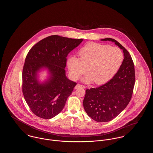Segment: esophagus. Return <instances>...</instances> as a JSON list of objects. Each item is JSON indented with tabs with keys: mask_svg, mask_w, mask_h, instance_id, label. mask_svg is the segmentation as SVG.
Listing matches in <instances>:
<instances>
[{
	"mask_svg": "<svg viewBox=\"0 0 153 153\" xmlns=\"http://www.w3.org/2000/svg\"><path fill=\"white\" fill-rule=\"evenodd\" d=\"M85 88V85H81V84H77L76 85V87H75L76 89H78V88Z\"/></svg>",
	"mask_w": 153,
	"mask_h": 153,
	"instance_id": "34e87169",
	"label": "esophagus"
}]
</instances>
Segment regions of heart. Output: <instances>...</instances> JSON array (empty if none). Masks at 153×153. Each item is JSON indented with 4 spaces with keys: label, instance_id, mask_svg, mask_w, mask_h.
<instances>
[{
    "label": "heart",
    "instance_id": "1",
    "mask_svg": "<svg viewBox=\"0 0 153 153\" xmlns=\"http://www.w3.org/2000/svg\"><path fill=\"white\" fill-rule=\"evenodd\" d=\"M80 58L72 56L68 58L67 65L69 73L77 79L86 72L83 79L86 82L94 81L102 85L111 80L117 72L123 61V53L117 47L89 43L79 51Z\"/></svg>",
    "mask_w": 153,
    "mask_h": 153
}]
</instances>
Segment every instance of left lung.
<instances>
[{
  "mask_svg": "<svg viewBox=\"0 0 153 153\" xmlns=\"http://www.w3.org/2000/svg\"><path fill=\"white\" fill-rule=\"evenodd\" d=\"M102 41L115 42L123 50L122 64L114 77L100 87L86 89L83 105L88 115L98 122L113 120L131 100L135 81V69L131 55L114 39L106 38Z\"/></svg>",
  "mask_w": 153,
  "mask_h": 153,
  "instance_id": "left-lung-1",
  "label": "left lung"
}]
</instances>
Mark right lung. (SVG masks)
I'll return each mask as SVG.
<instances>
[{"instance_id":"add662e5","label":"right lung","mask_w":153,"mask_h":153,"mask_svg":"<svg viewBox=\"0 0 153 153\" xmlns=\"http://www.w3.org/2000/svg\"><path fill=\"white\" fill-rule=\"evenodd\" d=\"M82 40L51 36L39 41L28 52L22 72V92L30 109L37 117L51 119L64 108L77 84L66 77V57ZM43 67L48 69L51 77L40 84L37 72Z\"/></svg>"}]
</instances>
